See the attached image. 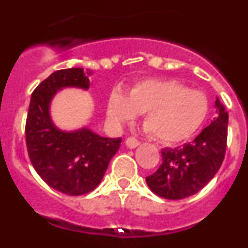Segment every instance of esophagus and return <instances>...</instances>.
Segmentation results:
<instances>
[{
	"mask_svg": "<svg viewBox=\"0 0 248 248\" xmlns=\"http://www.w3.org/2000/svg\"><path fill=\"white\" fill-rule=\"evenodd\" d=\"M125 144L129 149H135L137 146L140 145V143L135 139V138H128V139L125 140Z\"/></svg>",
	"mask_w": 248,
	"mask_h": 248,
	"instance_id": "34e87169",
	"label": "esophagus"
}]
</instances>
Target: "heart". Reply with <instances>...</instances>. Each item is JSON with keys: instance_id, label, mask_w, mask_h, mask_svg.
Wrapping results in <instances>:
<instances>
[{"instance_id": "1", "label": "heart", "mask_w": 248, "mask_h": 248, "mask_svg": "<svg viewBox=\"0 0 248 248\" xmlns=\"http://www.w3.org/2000/svg\"><path fill=\"white\" fill-rule=\"evenodd\" d=\"M144 125L156 141L176 144L189 139L201 128L209 114L205 94L172 79H148L137 83L128 97L114 91L108 115L115 123L144 114Z\"/></svg>"}]
</instances>
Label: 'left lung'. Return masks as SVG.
Here are the masks:
<instances>
[{
  "label": "left lung",
  "instance_id": "1",
  "mask_svg": "<svg viewBox=\"0 0 248 248\" xmlns=\"http://www.w3.org/2000/svg\"><path fill=\"white\" fill-rule=\"evenodd\" d=\"M215 108L217 117L191 143L183 148L163 149V164L146 184L157 196L181 200L200 191L214 179L225 157L229 113L218 98Z\"/></svg>",
  "mask_w": 248,
  "mask_h": 248
}]
</instances>
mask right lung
I'll use <instances>...</instances> for the list:
<instances>
[{
    "label": "right lung",
    "instance_id": "1",
    "mask_svg": "<svg viewBox=\"0 0 248 248\" xmlns=\"http://www.w3.org/2000/svg\"><path fill=\"white\" fill-rule=\"evenodd\" d=\"M91 71L61 69L34 89L26 122V144L37 174L54 190L71 196L88 194L100 184L122 138H104L83 126L63 130L54 124L50 104L65 88L88 91Z\"/></svg>",
    "mask_w": 248,
    "mask_h": 248
}]
</instances>
